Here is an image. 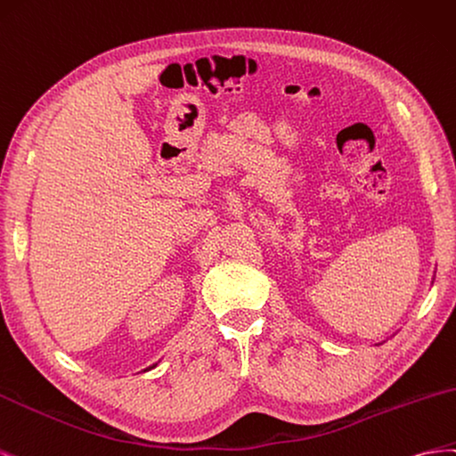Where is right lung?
<instances>
[{"instance_id":"1","label":"right lung","mask_w":456,"mask_h":456,"mask_svg":"<svg viewBox=\"0 0 456 456\" xmlns=\"http://www.w3.org/2000/svg\"><path fill=\"white\" fill-rule=\"evenodd\" d=\"M154 367H156V362H154V365H151L149 369H145V370H151V369H154Z\"/></svg>"}]
</instances>
